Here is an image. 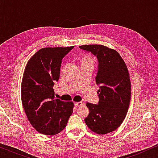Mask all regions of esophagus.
I'll return each mask as SVG.
<instances>
[{
  "instance_id": "esophagus-1",
  "label": "esophagus",
  "mask_w": 158,
  "mask_h": 158,
  "mask_svg": "<svg viewBox=\"0 0 158 158\" xmlns=\"http://www.w3.org/2000/svg\"><path fill=\"white\" fill-rule=\"evenodd\" d=\"M74 105L75 107H79V106H81V105H83V102H81V101H80V102H76L74 103Z\"/></svg>"
}]
</instances>
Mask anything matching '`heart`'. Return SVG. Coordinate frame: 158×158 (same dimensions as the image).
<instances>
[{"mask_svg":"<svg viewBox=\"0 0 158 158\" xmlns=\"http://www.w3.org/2000/svg\"><path fill=\"white\" fill-rule=\"evenodd\" d=\"M84 61H90V62H94V61H93V59H92V57H89V56H88V57H85V59H84Z\"/></svg>","mask_w":158,"mask_h":158,"instance_id":"1","label":"heart"}]
</instances>
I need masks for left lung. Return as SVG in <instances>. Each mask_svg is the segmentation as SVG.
Listing matches in <instances>:
<instances>
[{
    "label": "left lung",
    "mask_w": 158,
    "mask_h": 158,
    "mask_svg": "<svg viewBox=\"0 0 158 158\" xmlns=\"http://www.w3.org/2000/svg\"><path fill=\"white\" fill-rule=\"evenodd\" d=\"M83 50L91 52L98 60L96 77L99 101L87 103L89 114L85 122L90 130L106 135L122 124L131 98V83L128 69L122 57L114 49L101 44L82 45Z\"/></svg>",
    "instance_id": "1"
}]
</instances>
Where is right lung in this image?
I'll use <instances>...</instances> for the list:
<instances>
[{
  "mask_svg": "<svg viewBox=\"0 0 158 158\" xmlns=\"http://www.w3.org/2000/svg\"><path fill=\"white\" fill-rule=\"evenodd\" d=\"M73 47L42 48L26 65L21 83L22 105L29 122L43 135L60 133L73 114V103L55 99L53 86L60 78L62 58Z\"/></svg>",
  "mask_w": 158,
  "mask_h": 158,
  "instance_id": "1",
  "label": "right lung"
}]
</instances>
